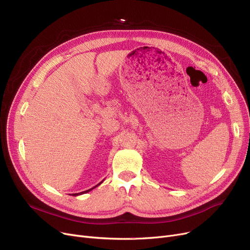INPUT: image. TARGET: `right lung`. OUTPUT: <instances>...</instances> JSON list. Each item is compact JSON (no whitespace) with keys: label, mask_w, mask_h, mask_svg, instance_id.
<instances>
[{"label":"right lung","mask_w":250,"mask_h":250,"mask_svg":"<svg viewBox=\"0 0 250 250\" xmlns=\"http://www.w3.org/2000/svg\"><path fill=\"white\" fill-rule=\"evenodd\" d=\"M103 182V180L100 182V183H98V185L96 186V187H98V186H100L101 185V183ZM96 187H94V188H90V189H87V190H85V191H82V192H78V193H73V195L74 196H77V195H81V194H83V193H86V192H88V191H91L92 189H93V188H95Z\"/></svg>","instance_id":"obj_1"}]
</instances>
